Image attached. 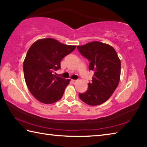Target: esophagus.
Masks as SVG:
<instances>
[{
    "instance_id": "esophagus-1",
    "label": "esophagus",
    "mask_w": 147,
    "mask_h": 147,
    "mask_svg": "<svg viewBox=\"0 0 147 147\" xmlns=\"http://www.w3.org/2000/svg\"><path fill=\"white\" fill-rule=\"evenodd\" d=\"M71 82H72V83H73V84H76V80H71Z\"/></svg>"
}]
</instances>
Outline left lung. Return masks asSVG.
Wrapping results in <instances>:
<instances>
[{
    "instance_id": "obj_1",
    "label": "left lung",
    "mask_w": 147,
    "mask_h": 147,
    "mask_svg": "<svg viewBox=\"0 0 147 147\" xmlns=\"http://www.w3.org/2000/svg\"><path fill=\"white\" fill-rule=\"evenodd\" d=\"M77 49L89 61V70L94 72L87 90L79 93V97L89 105H101L118 87L121 73L119 58L113 47L100 42H89Z\"/></svg>"
}]
</instances>
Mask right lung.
<instances>
[{
  "label": "right lung",
  "mask_w": 147,
  "mask_h": 147,
  "mask_svg": "<svg viewBox=\"0 0 147 147\" xmlns=\"http://www.w3.org/2000/svg\"><path fill=\"white\" fill-rule=\"evenodd\" d=\"M75 48L50 38L38 40L29 47L23 63L24 74L29 91L41 103L51 104L62 97L69 80L53 72L61 68V60Z\"/></svg>",
  "instance_id": "add662e5"
}]
</instances>
